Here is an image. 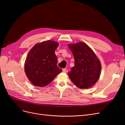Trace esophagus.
<instances>
[{"label":"esophagus","mask_w":125,"mask_h":125,"mask_svg":"<svg viewBox=\"0 0 125 125\" xmlns=\"http://www.w3.org/2000/svg\"><path fill=\"white\" fill-rule=\"evenodd\" d=\"M62 71H63V73H67V71H68V70H67V69H65V68H64V69H62Z\"/></svg>","instance_id":"esophagus-1"}]
</instances>
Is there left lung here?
<instances>
[{
  "mask_svg": "<svg viewBox=\"0 0 125 125\" xmlns=\"http://www.w3.org/2000/svg\"><path fill=\"white\" fill-rule=\"evenodd\" d=\"M74 57L75 65L68 75L73 84L80 89H89L99 80L101 63L95 52L85 43L68 45Z\"/></svg>",
  "mask_w": 125,
  "mask_h": 125,
  "instance_id": "left-lung-1",
  "label": "left lung"
}]
</instances>
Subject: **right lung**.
Wrapping results in <instances>:
<instances>
[{
    "mask_svg": "<svg viewBox=\"0 0 125 125\" xmlns=\"http://www.w3.org/2000/svg\"><path fill=\"white\" fill-rule=\"evenodd\" d=\"M58 46L57 42L47 40L36 44L29 52L24 63V71L33 85L46 86L62 73V69L57 65V58L55 53Z\"/></svg>",
    "mask_w": 125,
    "mask_h": 125,
    "instance_id": "obj_1",
    "label": "right lung"
}]
</instances>
